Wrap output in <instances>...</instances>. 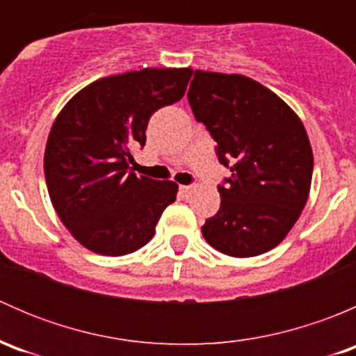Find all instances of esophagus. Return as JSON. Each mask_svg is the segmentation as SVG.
Wrapping results in <instances>:
<instances>
[{
    "instance_id": "obj_1",
    "label": "esophagus",
    "mask_w": 356,
    "mask_h": 356,
    "mask_svg": "<svg viewBox=\"0 0 356 356\" xmlns=\"http://www.w3.org/2000/svg\"><path fill=\"white\" fill-rule=\"evenodd\" d=\"M181 193L184 196H189L193 193V186H181Z\"/></svg>"
}]
</instances>
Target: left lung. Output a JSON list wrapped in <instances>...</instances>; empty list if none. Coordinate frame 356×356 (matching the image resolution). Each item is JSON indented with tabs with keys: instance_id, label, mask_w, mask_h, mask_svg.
<instances>
[{
	"instance_id": "left-lung-1",
	"label": "left lung",
	"mask_w": 356,
	"mask_h": 356,
	"mask_svg": "<svg viewBox=\"0 0 356 356\" xmlns=\"http://www.w3.org/2000/svg\"><path fill=\"white\" fill-rule=\"evenodd\" d=\"M188 102L217 143L218 161L231 168L203 238L229 257L272 250L310 193L314 153L303 124L275 92L239 74L195 70Z\"/></svg>"
}]
</instances>
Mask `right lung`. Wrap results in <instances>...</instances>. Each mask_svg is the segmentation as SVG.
<instances>
[{"instance_id":"right-lung-1","label":"right lung","mask_w":356,"mask_h":356,"mask_svg":"<svg viewBox=\"0 0 356 356\" xmlns=\"http://www.w3.org/2000/svg\"><path fill=\"white\" fill-rule=\"evenodd\" d=\"M191 68H143L86 86L63 106L44 152L49 198L70 234L108 257L132 253L155 236L177 184L132 172V149L161 106L184 96Z\"/></svg>"}]
</instances>
